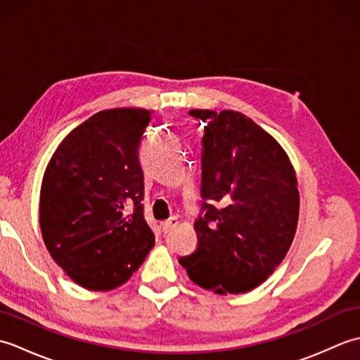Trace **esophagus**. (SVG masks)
I'll use <instances>...</instances> for the list:
<instances>
[{
  "label": "esophagus",
  "instance_id": "34e87169",
  "mask_svg": "<svg viewBox=\"0 0 360 360\" xmlns=\"http://www.w3.org/2000/svg\"><path fill=\"white\" fill-rule=\"evenodd\" d=\"M176 226H178V218L172 217V218H168L167 221H164V223H162V231L167 233V232L173 231Z\"/></svg>",
  "mask_w": 360,
  "mask_h": 360
}]
</instances>
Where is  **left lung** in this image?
Masks as SVG:
<instances>
[{
	"instance_id": "obj_1",
	"label": "left lung",
	"mask_w": 360,
	"mask_h": 360,
	"mask_svg": "<svg viewBox=\"0 0 360 360\" xmlns=\"http://www.w3.org/2000/svg\"><path fill=\"white\" fill-rule=\"evenodd\" d=\"M201 119L202 215L198 248L179 263L215 294H241L274 272L292 244L300 195L292 164L274 137L236 111L192 110ZM201 125V124H200Z\"/></svg>"
}]
</instances>
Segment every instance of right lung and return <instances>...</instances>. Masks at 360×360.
Here are the masks:
<instances>
[{
  "label": "right lung",
  "mask_w": 360,
  "mask_h": 360,
  "mask_svg": "<svg viewBox=\"0 0 360 360\" xmlns=\"http://www.w3.org/2000/svg\"><path fill=\"white\" fill-rule=\"evenodd\" d=\"M151 111L112 108L91 116L53 153L41 182L40 227L51 257L72 281L111 290L155 246L143 218L139 143ZM134 213L125 216L128 205Z\"/></svg>",
  "instance_id": "add662e5"
}]
</instances>
